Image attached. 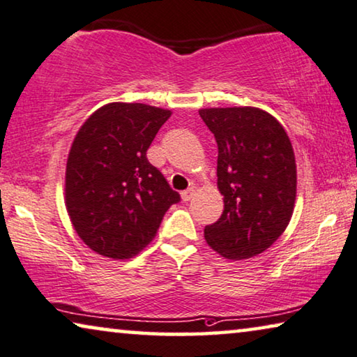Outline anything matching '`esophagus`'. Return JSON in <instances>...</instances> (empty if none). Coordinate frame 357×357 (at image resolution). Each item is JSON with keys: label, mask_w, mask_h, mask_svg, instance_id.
<instances>
[{"label": "esophagus", "mask_w": 357, "mask_h": 357, "mask_svg": "<svg viewBox=\"0 0 357 357\" xmlns=\"http://www.w3.org/2000/svg\"><path fill=\"white\" fill-rule=\"evenodd\" d=\"M194 194H195V189L189 188V189H185V190H183V192H181V199H183L184 202H188V200L192 199Z\"/></svg>", "instance_id": "obj_1"}]
</instances>
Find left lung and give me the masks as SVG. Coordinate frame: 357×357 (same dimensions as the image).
<instances>
[{"mask_svg": "<svg viewBox=\"0 0 357 357\" xmlns=\"http://www.w3.org/2000/svg\"><path fill=\"white\" fill-rule=\"evenodd\" d=\"M218 144V189L225 210L205 226L206 243L227 259L263 253L289 226L296 199L291 142L273 115L257 107L199 110Z\"/></svg>", "mask_w": 357, "mask_h": 357, "instance_id": "1", "label": "left lung"}]
</instances>
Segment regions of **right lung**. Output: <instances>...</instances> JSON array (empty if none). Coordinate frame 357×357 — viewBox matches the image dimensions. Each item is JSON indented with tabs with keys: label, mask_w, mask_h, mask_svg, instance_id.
<instances>
[{
	"label": "right lung",
	"mask_w": 357,
	"mask_h": 357,
	"mask_svg": "<svg viewBox=\"0 0 357 357\" xmlns=\"http://www.w3.org/2000/svg\"><path fill=\"white\" fill-rule=\"evenodd\" d=\"M169 116L153 105L110 102L78 130L67 158L66 206L93 252L112 259L135 257L181 200L147 160L149 146Z\"/></svg>",
	"instance_id": "add662e5"
}]
</instances>
